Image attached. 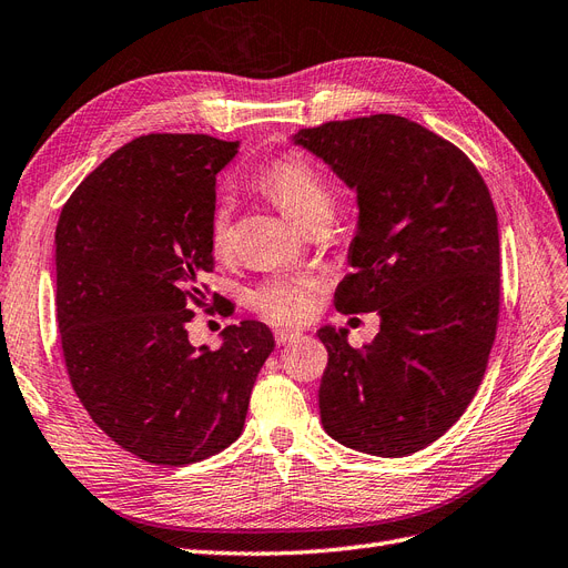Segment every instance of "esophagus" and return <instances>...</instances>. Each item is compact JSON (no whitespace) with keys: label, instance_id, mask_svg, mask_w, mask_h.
<instances>
[{"label":"esophagus","instance_id":"esophagus-1","mask_svg":"<svg viewBox=\"0 0 568 568\" xmlns=\"http://www.w3.org/2000/svg\"><path fill=\"white\" fill-rule=\"evenodd\" d=\"M303 338L301 331H291V328H280L275 334V341L280 345H291V343H298Z\"/></svg>","mask_w":568,"mask_h":568}]
</instances>
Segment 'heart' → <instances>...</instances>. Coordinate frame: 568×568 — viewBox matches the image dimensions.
<instances>
[{
  "label": "heart",
  "instance_id": "heart-1",
  "mask_svg": "<svg viewBox=\"0 0 568 568\" xmlns=\"http://www.w3.org/2000/svg\"><path fill=\"white\" fill-rule=\"evenodd\" d=\"M258 190L275 202L288 221L305 230L310 223L331 216L334 194L317 169L298 154H286L261 171ZM211 248L216 256L230 251L227 209H216L211 219ZM317 282L307 275H277L251 291V305L275 324H303L315 312Z\"/></svg>",
  "mask_w": 568,
  "mask_h": 568
}]
</instances>
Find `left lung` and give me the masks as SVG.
Instances as JSON below:
<instances>
[{
	"mask_svg": "<svg viewBox=\"0 0 568 568\" xmlns=\"http://www.w3.org/2000/svg\"><path fill=\"white\" fill-rule=\"evenodd\" d=\"M291 141L357 192L341 312H378L355 349L322 326V425L355 452L402 458L439 439L473 402L496 338L500 242L491 194L454 143L397 114L301 129Z\"/></svg>",
	"mask_w": 568,
	"mask_h": 568,
	"instance_id": "obj_1",
	"label": "left lung"
}]
</instances>
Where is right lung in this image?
<instances>
[{"label": "right lung", "instance_id": "obj_1", "mask_svg": "<svg viewBox=\"0 0 568 568\" xmlns=\"http://www.w3.org/2000/svg\"><path fill=\"white\" fill-rule=\"evenodd\" d=\"M237 150L202 133L141 135L87 175L55 225L72 389L112 442L154 465L200 463L237 439L275 349L256 320L225 326L219 349L187 341L213 270L216 175Z\"/></svg>", "mask_w": 568, "mask_h": 568}]
</instances>
